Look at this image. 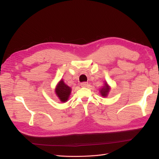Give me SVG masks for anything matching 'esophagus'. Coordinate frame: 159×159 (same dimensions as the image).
Here are the masks:
<instances>
[{
  "label": "esophagus",
  "instance_id": "obj_1",
  "mask_svg": "<svg viewBox=\"0 0 159 159\" xmlns=\"http://www.w3.org/2000/svg\"><path fill=\"white\" fill-rule=\"evenodd\" d=\"M81 87H83V88H85V87H87V86L88 85V82H86V81H84V82H82V83H81Z\"/></svg>",
  "mask_w": 159,
  "mask_h": 159
}]
</instances>
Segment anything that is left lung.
<instances>
[{
  "label": "left lung",
  "instance_id": "1",
  "mask_svg": "<svg viewBox=\"0 0 159 159\" xmlns=\"http://www.w3.org/2000/svg\"><path fill=\"white\" fill-rule=\"evenodd\" d=\"M109 86L107 84H105V85L102 88V89L100 90V93L102 96H103V97H106L107 95V93H109Z\"/></svg>",
  "mask_w": 159,
  "mask_h": 159
}]
</instances>
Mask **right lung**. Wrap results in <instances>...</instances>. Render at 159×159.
I'll use <instances>...</instances> for the list:
<instances>
[{"label": "right lung", "instance_id": "right-lung-1", "mask_svg": "<svg viewBox=\"0 0 159 159\" xmlns=\"http://www.w3.org/2000/svg\"><path fill=\"white\" fill-rule=\"evenodd\" d=\"M56 93L61 102H65L68 100L71 93V88L66 85L63 80H61L56 89Z\"/></svg>", "mask_w": 159, "mask_h": 159}]
</instances>
